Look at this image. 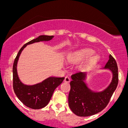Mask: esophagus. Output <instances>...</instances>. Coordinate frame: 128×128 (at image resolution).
<instances>
[{"label": "esophagus", "instance_id": "34e87169", "mask_svg": "<svg viewBox=\"0 0 128 128\" xmlns=\"http://www.w3.org/2000/svg\"><path fill=\"white\" fill-rule=\"evenodd\" d=\"M64 81L65 82H67V83H68L70 81V78H69L68 77H67V76H66V77H65V78H64Z\"/></svg>", "mask_w": 128, "mask_h": 128}]
</instances>
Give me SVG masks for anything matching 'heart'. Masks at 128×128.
<instances>
[{"instance_id":"1","label":"heart","mask_w":128,"mask_h":128,"mask_svg":"<svg viewBox=\"0 0 128 128\" xmlns=\"http://www.w3.org/2000/svg\"><path fill=\"white\" fill-rule=\"evenodd\" d=\"M94 54V51L90 48L79 49L72 53L68 57V60L72 63H78L88 60L91 56H92ZM98 59H99V56L98 55H95L90 60V62H96Z\"/></svg>"}]
</instances>
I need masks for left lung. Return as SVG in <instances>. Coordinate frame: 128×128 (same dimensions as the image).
I'll return each mask as SVG.
<instances>
[{"instance_id":"1","label":"left lung","mask_w":128,"mask_h":128,"mask_svg":"<svg viewBox=\"0 0 128 128\" xmlns=\"http://www.w3.org/2000/svg\"><path fill=\"white\" fill-rule=\"evenodd\" d=\"M102 69H108L112 74L111 83L101 92H94L88 88L86 72L76 73L71 76L68 105L72 112L80 117L90 116L100 112L108 105L118 81V67L115 59L109 55V60Z\"/></svg>"}]
</instances>
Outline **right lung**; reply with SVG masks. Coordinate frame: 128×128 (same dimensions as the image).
Masks as SVG:
<instances>
[{
	"label": "right lung",
	"instance_id": "obj_1",
	"mask_svg": "<svg viewBox=\"0 0 128 128\" xmlns=\"http://www.w3.org/2000/svg\"><path fill=\"white\" fill-rule=\"evenodd\" d=\"M54 37L53 36H40L30 41L20 49L14 60L12 67L13 88L14 92L24 105L32 109L38 110L46 106L52 98L55 88L62 82L64 78L50 76L36 84H24L19 79L17 70V62L22 50L26 46L40 42H48Z\"/></svg>",
	"mask_w": 128,
	"mask_h": 128
}]
</instances>
